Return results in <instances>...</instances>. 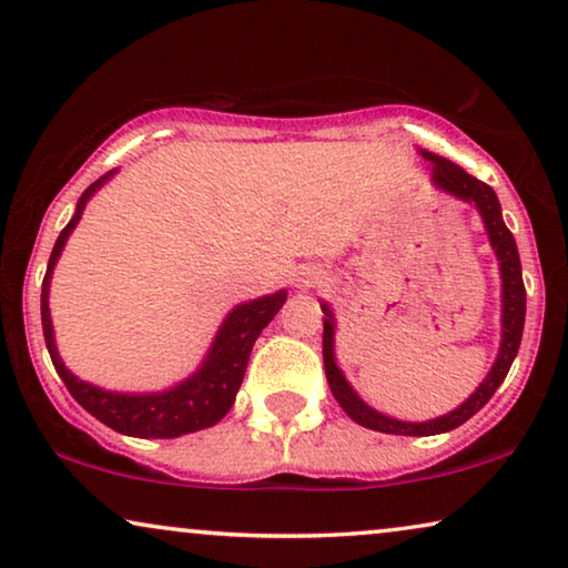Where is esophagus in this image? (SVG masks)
I'll return each instance as SVG.
<instances>
[{"instance_id": "34e87169", "label": "esophagus", "mask_w": 568, "mask_h": 568, "mask_svg": "<svg viewBox=\"0 0 568 568\" xmlns=\"http://www.w3.org/2000/svg\"><path fill=\"white\" fill-rule=\"evenodd\" d=\"M321 282H323V271H317V268H302L294 274V284L297 286H315Z\"/></svg>"}]
</instances>
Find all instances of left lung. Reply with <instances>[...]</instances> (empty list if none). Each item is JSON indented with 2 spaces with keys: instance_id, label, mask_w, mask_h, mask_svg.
Segmentation results:
<instances>
[{
  "instance_id": "1",
  "label": "left lung",
  "mask_w": 568,
  "mask_h": 568,
  "mask_svg": "<svg viewBox=\"0 0 568 568\" xmlns=\"http://www.w3.org/2000/svg\"><path fill=\"white\" fill-rule=\"evenodd\" d=\"M426 160L434 165V183L439 189H445L455 196H460L470 204L478 206L480 216H484L488 237H491V245L496 255L501 261V352L499 359L488 372V377L480 383L476 393L470 395L468 400L463 403L460 408L449 410L447 416L434 418V422L426 424H408V422H395V418H387L377 414L375 408H369L359 395L352 390V385L346 383V377L341 375V369L333 362V315L328 305H323L325 321H323V362H325V377H328L333 398L338 400V406L346 410L348 418H354L359 426H367V429L385 432V434H406V437H429V434H442L453 432L457 426L468 422L470 416H476L480 408L491 400V395L499 390V385L507 377V372L515 362L519 352V341H523V328H525V282H523V266H519V253L517 243L507 230V224L501 220V206L499 199L491 185H486L478 178L465 173L463 168H457L455 162H449L439 154L422 152Z\"/></svg>"
}]
</instances>
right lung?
<instances>
[{"mask_svg": "<svg viewBox=\"0 0 568 568\" xmlns=\"http://www.w3.org/2000/svg\"><path fill=\"white\" fill-rule=\"evenodd\" d=\"M108 178V175H105ZM100 178L98 183H92L88 191L82 193L80 204L72 222L61 230V235L53 245L49 268L43 276V290H41V323H43V338L45 348H49L53 367H57L59 377L64 379L67 390L72 393V398L80 406L111 426L113 432L129 434V437H144V439H170L181 437V434H191L199 429H206L224 418V414L235 403V395L240 390V383L245 377L247 359H251V348L255 338L261 336V331L274 321V315L282 310L286 292H276L271 297H261L253 302H245L237 310H232L227 321H224L220 336H216L212 352H209L206 362L201 364L196 375L185 379L173 390L158 393V395H121V393H108L100 390L95 385L82 383L69 372L59 359L57 344H53V328H51V315H49V278L57 263L61 247H64L69 232L74 230V224L80 222L84 201H88L100 183L105 181Z\"/></svg>", "mask_w": 568, "mask_h": 568, "instance_id": "obj_1", "label": "right lung"}]
</instances>
